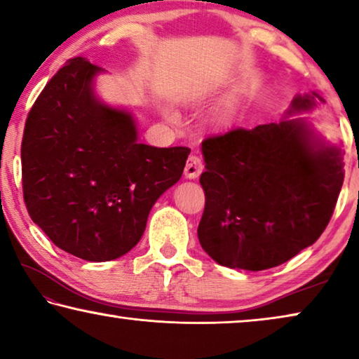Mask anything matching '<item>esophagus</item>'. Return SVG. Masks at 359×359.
I'll return each mask as SVG.
<instances>
[{"label":"esophagus","mask_w":359,"mask_h":359,"mask_svg":"<svg viewBox=\"0 0 359 359\" xmlns=\"http://www.w3.org/2000/svg\"><path fill=\"white\" fill-rule=\"evenodd\" d=\"M202 170H204V165H202V160L197 157V155H191L188 158V162H186V167H184V176L188 180H196L197 176L202 173Z\"/></svg>","instance_id":"obj_1"}]
</instances>
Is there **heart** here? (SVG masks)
<instances>
[{
    "instance_id": "obj_1",
    "label": "heart",
    "mask_w": 359,
    "mask_h": 359,
    "mask_svg": "<svg viewBox=\"0 0 359 359\" xmlns=\"http://www.w3.org/2000/svg\"><path fill=\"white\" fill-rule=\"evenodd\" d=\"M223 121H225V118H220V119H218V123H223Z\"/></svg>"
}]
</instances>
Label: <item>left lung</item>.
Instances as JSON below:
<instances>
[{"label":"left lung","mask_w":359,"mask_h":359,"mask_svg":"<svg viewBox=\"0 0 359 359\" xmlns=\"http://www.w3.org/2000/svg\"><path fill=\"white\" fill-rule=\"evenodd\" d=\"M320 103L318 92L298 93L278 123L202 142L205 209L197 236L217 264L257 272L319 240L345 176L341 144L303 115Z\"/></svg>","instance_id":"obj_1"}]
</instances>
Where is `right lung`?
Here are the masks:
<instances>
[{
  "label": "right lung",
  "instance_id": "1",
  "mask_svg": "<svg viewBox=\"0 0 359 359\" xmlns=\"http://www.w3.org/2000/svg\"><path fill=\"white\" fill-rule=\"evenodd\" d=\"M103 72L86 58L67 61L34 103L20 149L30 218L60 249L90 262L136 246L191 152L139 142L134 111L98 97Z\"/></svg>",
  "mask_w": 359,
  "mask_h": 359
}]
</instances>
